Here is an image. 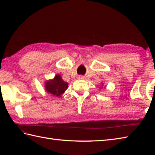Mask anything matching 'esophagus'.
I'll use <instances>...</instances> for the list:
<instances>
[{
	"mask_svg": "<svg viewBox=\"0 0 155 155\" xmlns=\"http://www.w3.org/2000/svg\"><path fill=\"white\" fill-rule=\"evenodd\" d=\"M78 78H84V77H83V76H79Z\"/></svg>",
	"mask_w": 155,
	"mask_h": 155,
	"instance_id": "esophagus-1",
	"label": "esophagus"
}]
</instances>
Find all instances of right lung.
<instances>
[{
  "label": "right lung",
  "mask_w": 155,
  "mask_h": 155,
  "mask_svg": "<svg viewBox=\"0 0 155 155\" xmlns=\"http://www.w3.org/2000/svg\"><path fill=\"white\" fill-rule=\"evenodd\" d=\"M46 91L53 96L60 97L67 89L68 83L62 79L60 75H56L52 80L46 82Z\"/></svg>",
  "instance_id": "obj_1"
}]
</instances>
